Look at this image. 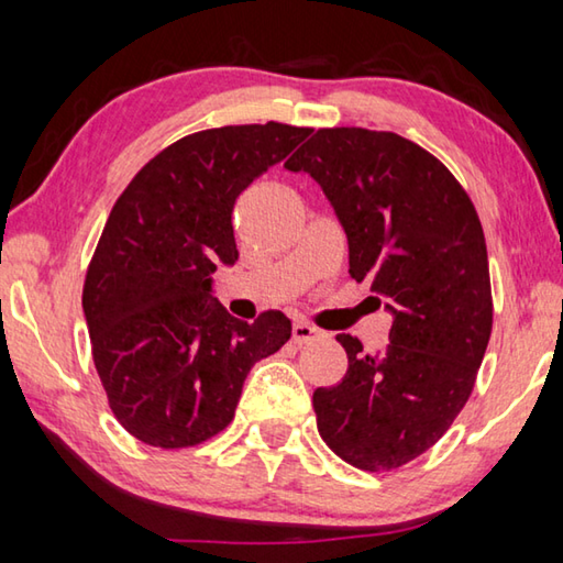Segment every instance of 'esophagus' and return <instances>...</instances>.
Listing matches in <instances>:
<instances>
[{
	"label": "esophagus",
	"instance_id": "34e87169",
	"mask_svg": "<svg viewBox=\"0 0 563 563\" xmlns=\"http://www.w3.org/2000/svg\"><path fill=\"white\" fill-rule=\"evenodd\" d=\"M322 338V330L312 328L310 322H295L292 325V342H298V345H308L312 340H320Z\"/></svg>",
	"mask_w": 563,
	"mask_h": 563
}]
</instances>
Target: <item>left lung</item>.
Segmentation results:
<instances>
[{"mask_svg": "<svg viewBox=\"0 0 563 563\" xmlns=\"http://www.w3.org/2000/svg\"><path fill=\"white\" fill-rule=\"evenodd\" d=\"M285 168L322 188L347 238L350 275L393 318L389 345L375 355L338 335L347 373L312 393L318 432L357 470H397L450 430L487 352L479 216L440 161L389 131L320 129Z\"/></svg>", "mask_w": 563, "mask_h": 563, "instance_id": "left-lung-1", "label": "left lung"}]
</instances>
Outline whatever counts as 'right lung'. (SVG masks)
<instances>
[{"instance_id":"1","label":"right lung","mask_w":563,"mask_h":563,"mask_svg":"<svg viewBox=\"0 0 563 563\" xmlns=\"http://www.w3.org/2000/svg\"><path fill=\"white\" fill-rule=\"evenodd\" d=\"M310 129L268 121L190 133L133 176L84 283L93 365L123 430L161 450L225 430L255 362L292 325L280 310L238 320L213 298L235 265L233 206Z\"/></svg>"}]
</instances>
